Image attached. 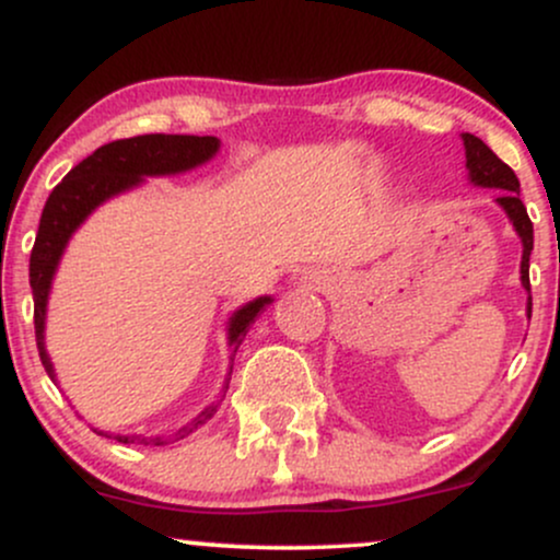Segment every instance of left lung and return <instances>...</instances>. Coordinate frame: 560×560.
I'll return each mask as SVG.
<instances>
[{
	"label": "left lung",
	"mask_w": 560,
	"mask_h": 560,
	"mask_svg": "<svg viewBox=\"0 0 560 560\" xmlns=\"http://www.w3.org/2000/svg\"><path fill=\"white\" fill-rule=\"evenodd\" d=\"M466 147V171H468V184L481 186V189H498L500 195L494 197V202L500 205L508 221H511L513 231L522 240V287L529 292V255L535 247V229H532L529 215L518 195V178L508 165L500 160L490 147L485 144L474 133H460ZM526 316L532 318V294L526 298Z\"/></svg>",
	"instance_id": "8db88e82"
}]
</instances>
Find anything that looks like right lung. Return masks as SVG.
Returning <instances> with one entry per match:
<instances>
[{
    "label": "right lung",
    "instance_id": "1",
    "mask_svg": "<svg viewBox=\"0 0 560 560\" xmlns=\"http://www.w3.org/2000/svg\"><path fill=\"white\" fill-rule=\"evenodd\" d=\"M221 150V139L215 137H182V133H144V137L118 139L110 144L94 150L86 160H81L73 171L55 186L49 195L47 205L42 210V221H38V234L31 249V292H34V326H36V345L38 358H42L44 371L49 378L57 382L52 358L47 352V342H44V329H47V305L49 292H52V281L60 266L62 255L70 236L81 229V223L94 213L100 205L107 199L124 195V191L137 189L144 184V178H160V176H176V173H186L199 165L210 163ZM273 298L262 294L244 302L231 313L226 324V339L231 347L229 355V371L223 378V387L218 392L213 402L205 405L202 410L184 427H178L173 434H110L100 432L102 436H115L124 445H171V442L184 440L191 432H197L202 423H208L221 408L223 397H226L231 369H234V355L240 350L242 339L247 337L249 324L258 318L260 311L271 305Z\"/></svg>",
    "mask_w": 560,
    "mask_h": 560
}]
</instances>
